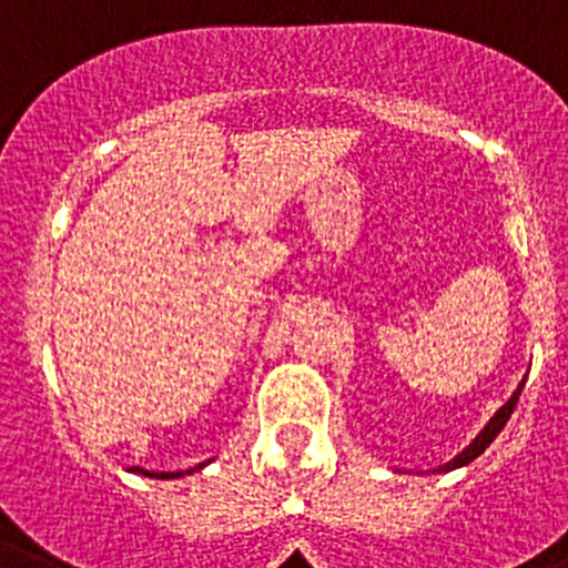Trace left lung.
<instances>
[{
	"instance_id": "obj_1",
	"label": "left lung",
	"mask_w": 568,
	"mask_h": 568,
	"mask_svg": "<svg viewBox=\"0 0 568 568\" xmlns=\"http://www.w3.org/2000/svg\"><path fill=\"white\" fill-rule=\"evenodd\" d=\"M521 389H524V381H521V384H518V389L513 392V397H510V400H507V404L501 406V409L496 412V415L490 417V423H487V426L481 428V432H479V437H476L474 443H470L468 448H465L463 454H457V457H454L452 463H445L443 468H437V470H457V468H463V465L474 463V459L479 457L481 452H485L487 445H490L493 439L499 437V432H501V428L507 426V420H510L513 409H516V404H518V395H521Z\"/></svg>"
}]
</instances>
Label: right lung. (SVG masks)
Returning a JSON list of instances; mask_svg holds the SVG:
<instances>
[{
  "instance_id": "obj_1",
  "label": "right lung",
  "mask_w": 568,
  "mask_h": 568,
  "mask_svg": "<svg viewBox=\"0 0 568 568\" xmlns=\"http://www.w3.org/2000/svg\"><path fill=\"white\" fill-rule=\"evenodd\" d=\"M201 468V465H199ZM134 470H140V474H145V476H153V479H173V476H182V474H153V470H142V468H134ZM190 474V470H187Z\"/></svg>"
}]
</instances>
